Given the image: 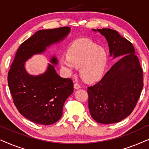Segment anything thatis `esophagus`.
Wrapping results in <instances>:
<instances>
[{
    "label": "esophagus",
    "instance_id": "obj_1",
    "mask_svg": "<svg viewBox=\"0 0 149 149\" xmlns=\"http://www.w3.org/2000/svg\"><path fill=\"white\" fill-rule=\"evenodd\" d=\"M74 87L75 89H79L81 88V85L79 84V83H74Z\"/></svg>",
    "mask_w": 149,
    "mask_h": 149
}]
</instances>
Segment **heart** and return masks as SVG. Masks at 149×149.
Instances as JSON below:
<instances>
[{"label": "heart", "mask_w": 149, "mask_h": 149, "mask_svg": "<svg viewBox=\"0 0 149 149\" xmlns=\"http://www.w3.org/2000/svg\"><path fill=\"white\" fill-rule=\"evenodd\" d=\"M109 55L103 47L87 39L75 40L69 47L66 56L60 60V66L69 73L80 67V74L87 82H94L102 77L107 68Z\"/></svg>", "instance_id": "b5f03b06"}]
</instances>
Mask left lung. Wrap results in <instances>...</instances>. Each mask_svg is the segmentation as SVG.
Returning a JSON list of instances; mask_svg holds the SVG:
<instances>
[{"mask_svg":"<svg viewBox=\"0 0 149 149\" xmlns=\"http://www.w3.org/2000/svg\"><path fill=\"white\" fill-rule=\"evenodd\" d=\"M104 36L111 56L121 58L102 79L87 87L91 116L97 123H115L128 117L143 88V74L132 44L116 30L93 29Z\"/></svg>","mask_w":149,"mask_h":149,"instance_id":"obj_1","label":"left lung"}]
</instances>
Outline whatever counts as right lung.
Instances as JSON below:
<instances>
[{
  "instance_id": "obj_1",
  "label": "right lung",
  "mask_w": 149,
  "mask_h": 149,
  "mask_svg": "<svg viewBox=\"0 0 149 149\" xmlns=\"http://www.w3.org/2000/svg\"><path fill=\"white\" fill-rule=\"evenodd\" d=\"M70 32L69 27L40 30L18 48L8 73V85L14 104L24 117L40 125H52L62 116L65 101L74 90L70 79L59 76L54 65L56 56L51 58L45 72L29 74L25 62L32 56L41 54L52 45L62 41Z\"/></svg>"
}]
</instances>
